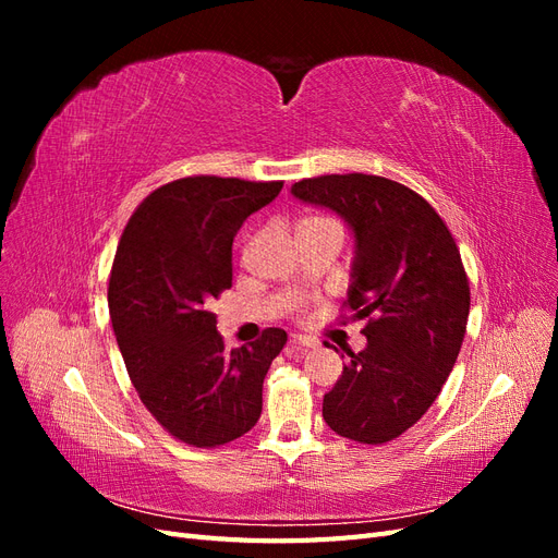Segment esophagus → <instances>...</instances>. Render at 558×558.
Listing matches in <instances>:
<instances>
[{"label":"esophagus","instance_id":"obj_1","mask_svg":"<svg viewBox=\"0 0 558 558\" xmlns=\"http://www.w3.org/2000/svg\"><path fill=\"white\" fill-rule=\"evenodd\" d=\"M289 342L295 344V347H316L318 344L314 337H310V335H291Z\"/></svg>","mask_w":558,"mask_h":558}]
</instances>
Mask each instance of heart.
<instances>
[{"instance_id":"b5f03b06","label":"heart","mask_w":558,"mask_h":558,"mask_svg":"<svg viewBox=\"0 0 558 558\" xmlns=\"http://www.w3.org/2000/svg\"><path fill=\"white\" fill-rule=\"evenodd\" d=\"M302 226H337V221H332V218H328V216H312V218H305ZM337 228H340V226H337ZM291 312L295 316H302V302H293Z\"/></svg>"}]
</instances>
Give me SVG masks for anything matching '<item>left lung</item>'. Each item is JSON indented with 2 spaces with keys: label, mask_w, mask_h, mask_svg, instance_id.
Instances as JSON below:
<instances>
[{
  "label": "left lung",
  "mask_w": 558,
  "mask_h": 558,
  "mask_svg": "<svg viewBox=\"0 0 558 558\" xmlns=\"http://www.w3.org/2000/svg\"><path fill=\"white\" fill-rule=\"evenodd\" d=\"M291 191L356 234L344 310L365 318L367 347L347 353L324 418L347 440L386 445L428 412L459 359L470 312L459 246L424 197L386 177L324 174Z\"/></svg>",
  "instance_id": "obj_1"
}]
</instances>
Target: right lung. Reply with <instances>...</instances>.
<instances>
[{
  "instance_id": "1",
  "label": "right lung",
  "mask_w": 558,
  "mask_h": 558,
  "mask_svg": "<svg viewBox=\"0 0 558 558\" xmlns=\"http://www.w3.org/2000/svg\"><path fill=\"white\" fill-rule=\"evenodd\" d=\"M283 181L185 177L130 216L109 277L118 349L144 408L179 442L223 447L263 412V379L286 344L281 328L226 349L209 302L232 286V240Z\"/></svg>"
}]
</instances>
